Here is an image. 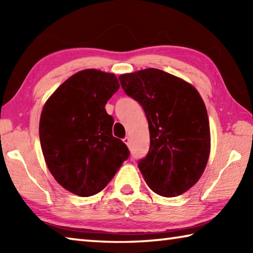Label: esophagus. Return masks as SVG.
Masks as SVG:
<instances>
[{
	"instance_id": "34e87169",
	"label": "esophagus",
	"mask_w": 253,
	"mask_h": 253,
	"mask_svg": "<svg viewBox=\"0 0 253 253\" xmlns=\"http://www.w3.org/2000/svg\"><path fill=\"white\" fill-rule=\"evenodd\" d=\"M124 140V143H125L126 145H127V146H129V145H130V138H129V137H125V138H124L123 139Z\"/></svg>"
}]
</instances>
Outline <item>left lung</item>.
I'll list each match as a JSON object with an SVG mask.
<instances>
[{
	"label": "left lung",
	"mask_w": 253,
	"mask_h": 253,
	"mask_svg": "<svg viewBox=\"0 0 253 253\" xmlns=\"http://www.w3.org/2000/svg\"><path fill=\"white\" fill-rule=\"evenodd\" d=\"M119 80L148 121L151 145L138 162L145 182L165 198L183 194L199 181L210 156V123L203 99L192 84L154 68L122 75Z\"/></svg>",
	"instance_id": "obj_1"
}]
</instances>
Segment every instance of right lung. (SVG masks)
<instances>
[{
    "label": "right lung",
    "mask_w": 253,
    "mask_h": 253,
    "mask_svg": "<svg viewBox=\"0 0 253 253\" xmlns=\"http://www.w3.org/2000/svg\"><path fill=\"white\" fill-rule=\"evenodd\" d=\"M119 89L114 74L96 69L67 79L44 104L39 125L42 153L60 185L79 196L99 193L129 156L113 136L105 106Z\"/></svg>",
    "instance_id": "add662e5"
}]
</instances>
